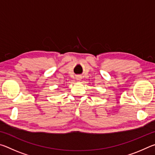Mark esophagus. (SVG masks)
Masks as SVG:
<instances>
[{
	"label": "esophagus",
	"mask_w": 155,
	"mask_h": 155,
	"mask_svg": "<svg viewBox=\"0 0 155 155\" xmlns=\"http://www.w3.org/2000/svg\"><path fill=\"white\" fill-rule=\"evenodd\" d=\"M77 80H78V81H80V80H81V77H77Z\"/></svg>",
	"instance_id": "esophagus-1"
}]
</instances>
